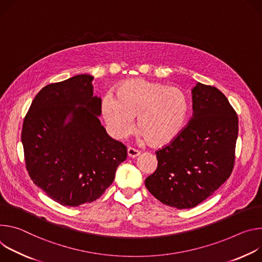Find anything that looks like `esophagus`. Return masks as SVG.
I'll use <instances>...</instances> for the list:
<instances>
[{
    "label": "esophagus",
    "instance_id": "esophagus-1",
    "mask_svg": "<svg viewBox=\"0 0 262 262\" xmlns=\"http://www.w3.org/2000/svg\"><path fill=\"white\" fill-rule=\"evenodd\" d=\"M127 152H128V156H129L130 158H135V157H137V156L140 154V152H139L138 150H136V149H134V148H131V147L128 148Z\"/></svg>",
    "mask_w": 262,
    "mask_h": 262
}]
</instances>
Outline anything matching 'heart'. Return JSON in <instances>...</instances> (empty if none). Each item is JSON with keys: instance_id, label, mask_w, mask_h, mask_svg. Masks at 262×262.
<instances>
[{"instance_id": "b5f03b06", "label": "heart", "mask_w": 262, "mask_h": 262, "mask_svg": "<svg viewBox=\"0 0 262 262\" xmlns=\"http://www.w3.org/2000/svg\"><path fill=\"white\" fill-rule=\"evenodd\" d=\"M101 110L109 132L124 138L136 129L154 148L166 146L182 131L188 113V100L178 87L146 79H133L120 85L115 99L105 96Z\"/></svg>"}]
</instances>
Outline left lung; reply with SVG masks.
<instances>
[{"label": "left lung", "instance_id": "left-lung-1", "mask_svg": "<svg viewBox=\"0 0 262 262\" xmlns=\"http://www.w3.org/2000/svg\"><path fill=\"white\" fill-rule=\"evenodd\" d=\"M192 116L181 133L156 151L158 165L144 184L163 204L195 207L231 175L235 162L238 118L216 87L196 83Z\"/></svg>", "mask_w": 262, "mask_h": 262}]
</instances>
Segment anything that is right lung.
I'll return each instance as SVG.
<instances>
[{
    "label": "right lung",
    "instance_id": "right-lung-1",
    "mask_svg": "<svg viewBox=\"0 0 262 262\" xmlns=\"http://www.w3.org/2000/svg\"><path fill=\"white\" fill-rule=\"evenodd\" d=\"M93 79L78 75L45 86L23 124L29 176L62 206L99 199L127 158L125 144L111 138L101 125L102 101L94 97Z\"/></svg>",
    "mask_w": 262,
    "mask_h": 262
}]
</instances>
